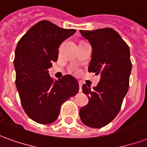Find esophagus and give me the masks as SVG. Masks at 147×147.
I'll use <instances>...</instances> for the list:
<instances>
[{
  "instance_id": "34e87169",
  "label": "esophagus",
  "mask_w": 147,
  "mask_h": 147,
  "mask_svg": "<svg viewBox=\"0 0 147 147\" xmlns=\"http://www.w3.org/2000/svg\"><path fill=\"white\" fill-rule=\"evenodd\" d=\"M82 86H83L82 83H79V87H80V90H80V92H82Z\"/></svg>"
}]
</instances>
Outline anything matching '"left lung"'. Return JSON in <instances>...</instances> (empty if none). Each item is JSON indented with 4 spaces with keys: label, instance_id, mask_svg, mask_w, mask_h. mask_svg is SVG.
Here are the masks:
<instances>
[{
    "label": "left lung",
    "instance_id": "left-lung-1",
    "mask_svg": "<svg viewBox=\"0 0 147 147\" xmlns=\"http://www.w3.org/2000/svg\"><path fill=\"white\" fill-rule=\"evenodd\" d=\"M80 31L92 47L88 71L101 76L100 82L93 89L83 85L89 102L80 109V117L85 125L99 128L117 117L127 93L132 67L130 49L112 28Z\"/></svg>",
    "mask_w": 147,
    "mask_h": 147
}]
</instances>
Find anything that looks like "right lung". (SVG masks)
<instances>
[{"label":"right lung","instance_id":"1","mask_svg":"<svg viewBox=\"0 0 147 147\" xmlns=\"http://www.w3.org/2000/svg\"><path fill=\"white\" fill-rule=\"evenodd\" d=\"M75 32L74 29H64L42 20L29 29L17 43L16 85L25 113L37 123L54 122L61 105L79 92L76 78L66 75L54 81L48 70L57 61L61 42Z\"/></svg>","mask_w":147,"mask_h":147}]
</instances>
